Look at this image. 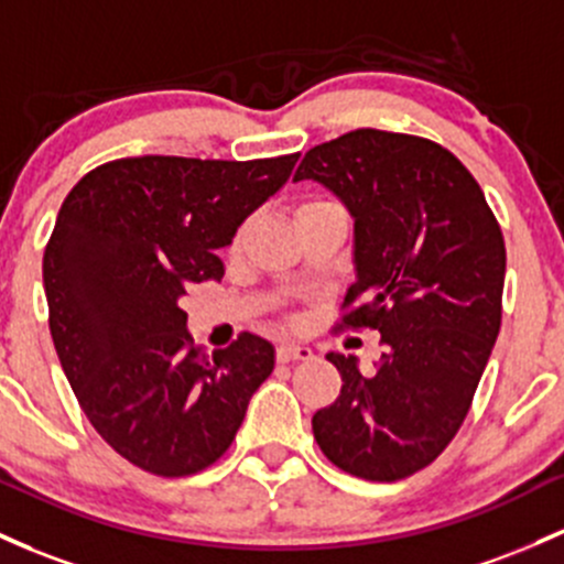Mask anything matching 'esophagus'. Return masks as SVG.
I'll return each instance as SVG.
<instances>
[{
	"instance_id": "34e87169",
	"label": "esophagus",
	"mask_w": 564,
	"mask_h": 564,
	"mask_svg": "<svg viewBox=\"0 0 564 564\" xmlns=\"http://www.w3.org/2000/svg\"><path fill=\"white\" fill-rule=\"evenodd\" d=\"M275 356H278V361H283V364H289V361H311L313 350L305 348V345H281Z\"/></svg>"
}]
</instances>
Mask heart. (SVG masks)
Here are the masks:
<instances>
[{
  "mask_svg": "<svg viewBox=\"0 0 564 564\" xmlns=\"http://www.w3.org/2000/svg\"><path fill=\"white\" fill-rule=\"evenodd\" d=\"M326 208H337V203L326 200V197H307V200H302L300 206H296L294 216L300 219V216H307V214H318V212H326ZM240 238H243V232H238V238H235V246L240 243Z\"/></svg>",
  "mask_w": 564,
  "mask_h": 564,
  "instance_id": "b5f03b06",
  "label": "heart"
}]
</instances>
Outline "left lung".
<instances>
[{
	"label": "left lung",
	"mask_w": 564,
	"mask_h": 564,
	"mask_svg": "<svg viewBox=\"0 0 564 564\" xmlns=\"http://www.w3.org/2000/svg\"><path fill=\"white\" fill-rule=\"evenodd\" d=\"M352 216L356 281L343 326L377 329L382 358L361 375L329 352L337 401L313 414V436L337 468L395 481L436 460L471 410L500 332L506 243L466 165L406 133L358 128L302 158Z\"/></svg>",
	"instance_id": "left-lung-1"
}]
</instances>
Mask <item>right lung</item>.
I'll return each instance as SVG.
<instances>
[{
	"instance_id": "add662e5",
	"label": "right lung",
	"mask_w": 564,
	"mask_h": 564,
	"mask_svg": "<svg viewBox=\"0 0 564 564\" xmlns=\"http://www.w3.org/2000/svg\"><path fill=\"white\" fill-rule=\"evenodd\" d=\"M296 158H122L66 195L42 259L53 345L90 425L133 466H212L275 367V348L249 332L203 352L178 300L189 283L221 281L219 249Z\"/></svg>"
}]
</instances>
